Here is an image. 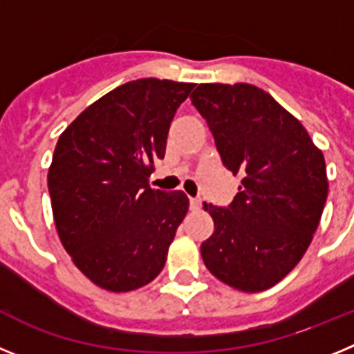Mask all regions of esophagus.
I'll use <instances>...</instances> for the list:
<instances>
[{
    "label": "esophagus",
    "instance_id": "obj_1",
    "mask_svg": "<svg viewBox=\"0 0 354 354\" xmlns=\"http://www.w3.org/2000/svg\"><path fill=\"white\" fill-rule=\"evenodd\" d=\"M189 207H192L193 211H198V209L202 207V200H200V198H189Z\"/></svg>",
    "mask_w": 354,
    "mask_h": 354
}]
</instances>
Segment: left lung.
Segmentation results:
<instances>
[{
	"label": "left lung",
	"instance_id": "8db88e82",
	"mask_svg": "<svg viewBox=\"0 0 354 354\" xmlns=\"http://www.w3.org/2000/svg\"><path fill=\"white\" fill-rule=\"evenodd\" d=\"M189 99L225 168L241 177L228 207L204 204L214 220L200 246L205 268L234 289H270L301 261L321 220L323 152L298 118L253 84H198Z\"/></svg>",
	"mask_w": 354,
	"mask_h": 354
}]
</instances>
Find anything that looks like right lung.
<instances>
[{"instance_id": "1", "label": "right lung", "mask_w": 354, "mask_h": 354, "mask_svg": "<svg viewBox=\"0 0 354 354\" xmlns=\"http://www.w3.org/2000/svg\"><path fill=\"white\" fill-rule=\"evenodd\" d=\"M193 83L129 81L84 109L62 133L48 186L62 245L95 286L127 292L167 262L189 200L149 186L165 158L174 115Z\"/></svg>"}]
</instances>
